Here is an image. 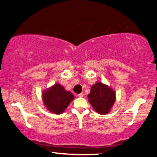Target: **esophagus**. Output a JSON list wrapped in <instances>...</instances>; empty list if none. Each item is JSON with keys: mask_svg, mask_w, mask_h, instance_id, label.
<instances>
[{"mask_svg": "<svg viewBox=\"0 0 157 157\" xmlns=\"http://www.w3.org/2000/svg\"><path fill=\"white\" fill-rule=\"evenodd\" d=\"M83 95H84V94H82V93H81V94H78V96H79V97H80V98L83 97Z\"/></svg>", "mask_w": 157, "mask_h": 157, "instance_id": "34e87169", "label": "esophagus"}]
</instances>
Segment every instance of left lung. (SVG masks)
<instances>
[{
    "label": "left lung",
    "mask_w": 157,
    "mask_h": 157,
    "mask_svg": "<svg viewBox=\"0 0 157 157\" xmlns=\"http://www.w3.org/2000/svg\"><path fill=\"white\" fill-rule=\"evenodd\" d=\"M89 102L98 113L105 115L111 111L116 101L115 91L107 85L98 82L88 95Z\"/></svg>",
    "instance_id": "8db88e82"
}]
</instances>
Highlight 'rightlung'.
<instances>
[{
    "instance_id": "obj_1",
    "label": "right lung",
    "mask_w": 157,
    "mask_h": 157,
    "mask_svg": "<svg viewBox=\"0 0 157 157\" xmlns=\"http://www.w3.org/2000/svg\"><path fill=\"white\" fill-rule=\"evenodd\" d=\"M74 95L59 84H55L42 93V99L48 110L53 113L63 112L69 104L74 100Z\"/></svg>"
}]
</instances>
